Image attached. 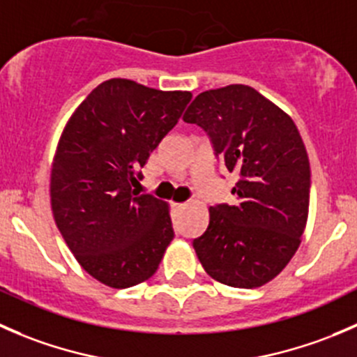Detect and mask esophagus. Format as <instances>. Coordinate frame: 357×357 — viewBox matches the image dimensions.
<instances>
[{
    "label": "esophagus",
    "mask_w": 357,
    "mask_h": 357,
    "mask_svg": "<svg viewBox=\"0 0 357 357\" xmlns=\"http://www.w3.org/2000/svg\"><path fill=\"white\" fill-rule=\"evenodd\" d=\"M172 205H174L176 208H185L186 207V204H179V202H176V204H172Z\"/></svg>",
    "instance_id": "34e87169"
}]
</instances>
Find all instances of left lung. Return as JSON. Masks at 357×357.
<instances>
[{"label":"left lung","instance_id":"obj_1","mask_svg":"<svg viewBox=\"0 0 357 357\" xmlns=\"http://www.w3.org/2000/svg\"><path fill=\"white\" fill-rule=\"evenodd\" d=\"M183 121L211 138L215 155L238 174L236 204L208 207V226L193 240L208 276L255 289L283 271L301 245L309 212L311 167L289 114L245 84L200 93Z\"/></svg>","mask_w":357,"mask_h":357}]
</instances>
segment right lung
Segmentation results:
<instances>
[{
  "instance_id": "right-lung-1",
  "label": "right lung",
  "mask_w": 357,
  "mask_h": 357,
  "mask_svg": "<svg viewBox=\"0 0 357 357\" xmlns=\"http://www.w3.org/2000/svg\"><path fill=\"white\" fill-rule=\"evenodd\" d=\"M190 100V91L109 79L60 136L50 183L53 218L82 269L103 285L128 289L149 280L174 238L169 205L135 186Z\"/></svg>"
}]
</instances>
